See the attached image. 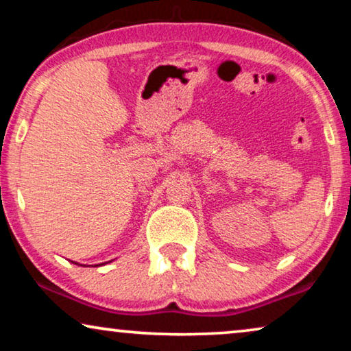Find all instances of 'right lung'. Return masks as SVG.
I'll return each mask as SVG.
<instances>
[{"instance_id":"1","label":"right lung","mask_w":351,"mask_h":351,"mask_svg":"<svg viewBox=\"0 0 351 351\" xmlns=\"http://www.w3.org/2000/svg\"><path fill=\"white\" fill-rule=\"evenodd\" d=\"M76 263V262H75ZM105 263H107V262H105ZM76 265H80V263H76ZM100 265H104V263H100ZM81 267H86V265H81Z\"/></svg>"}]
</instances>
